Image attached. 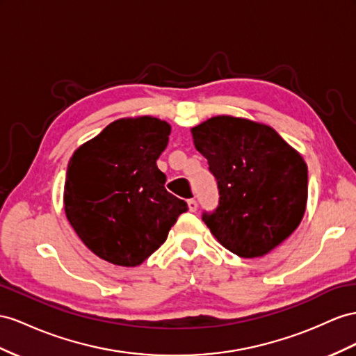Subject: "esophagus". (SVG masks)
I'll return each mask as SVG.
<instances>
[{
  "mask_svg": "<svg viewBox=\"0 0 356 356\" xmlns=\"http://www.w3.org/2000/svg\"><path fill=\"white\" fill-rule=\"evenodd\" d=\"M188 207H189V211L191 212H195L197 209H198V204H197V202L194 198H191V200H188Z\"/></svg>",
  "mask_w": 356,
  "mask_h": 356,
  "instance_id": "1",
  "label": "esophagus"
}]
</instances>
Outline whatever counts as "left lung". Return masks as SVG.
<instances>
[{"mask_svg": "<svg viewBox=\"0 0 356 356\" xmlns=\"http://www.w3.org/2000/svg\"><path fill=\"white\" fill-rule=\"evenodd\" d=\"M216 179L220 203L203 221L224 248L243 259L277 248L302 221L308 171L270 126L216 115L191 129Z\"/></svg>", "mask_w": 356, "mask_h": 356, "instance_id": "8db88e82", "label": "left lung"}]
</instances>
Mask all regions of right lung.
<instances>
[{"instance_id": "1", "label": "right lung", "mask_w": 356, "mask_h": 356, "mask_svg": "<svg viewBox=\"0 0 356 356\" xmlns=\"http://www.w3.org/2000/svg\"><path fill=\"white\" fill-rule=\"evenodd\" d=\"M171 126L156 117L120 118L72 154L65 212L86 247L117 266H138L167 241L188 204L165 189L156 159Z\"/></svg>"}]
</instances>
